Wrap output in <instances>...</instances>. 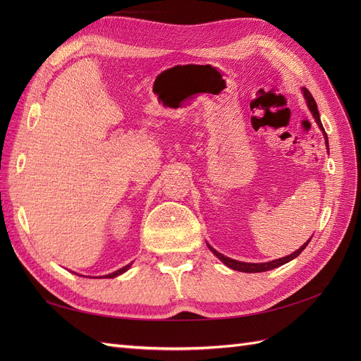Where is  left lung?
I'll use <instances>...</instances> for the list:
<instances>
[{"instance_id":"8db88e82","label":"left lung","mask_w":361,"mask_h":361,"mask_svg":"<svg viewBox=\"0 0 361 361\" xmlns=\"http://www.w3.org/2000/svg\"><path fill=\"white\" fill-rule=\"evenodd\" d=\"M302 92H304L305 101H307V105H309V108H310V111H312V114H313V117H314V120H316V123H318L319 128L322 129V134H324V137H325V143H326V146H329V137H326L325 129H324V126H322V123H321L318 105H316V102H314V99H313V96L310 94V92H309L307 89H302ZM309 243H310V239H309V241L305 243L302 247H300L297 251H293L292 255H289V256H286V257L277 259V260H272V262H265V264H245V262H239V260H233V259H231V257H226V256H223L221 253H218V251L214 250L212 247H209V245H207V247H209L212 253H214L218 259H220V260L223 262V264H226L228 268H232V269H235V271H241V272H264V271H269V269H274V268H277V267L285 265L286 262H289V260L295 259L297 256H300L301 251H302L305 247H307Z\"/></svg>"}]
</instances>
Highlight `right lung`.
<instances>
[{
  "mask_svg": "<svg viewBox=\"0 0 361 361\" xmlns=\"http://www.w3.org/2000/svg\"><path fill=\"white\" fill-rule=\"evenodd\" d=\"M129 267H130V264H129V265H126V267H123L122 269H118V271H116V272H111V274H108L106 277H108V279H114V277H117V276H120V274H123L125 271H128V269H129Z\"/></svg>",
  "mask_w": 361,
  "mask_h": 361,
  "instance_id": "right-lung-1",
  "label": "right lung"
}]
</instances>
